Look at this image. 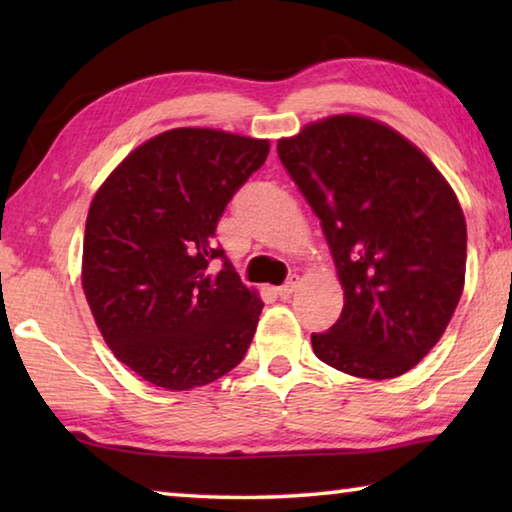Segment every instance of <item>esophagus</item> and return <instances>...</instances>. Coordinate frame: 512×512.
I'll return each instance as SVG.
<instances>
[{"label":"esophagus","instance_id":"34e87169","mask_svg":"<svg viewBox=\"0 0 512 512\" xmlns=\"http://www.w3.org/2000/svg\"><path fill=\"white\" fill-rule=\"evenodd\" d=\"M298 284H300V277H298V275H291L289 280L282 284V287H277V296H280V298H289L291 293L298 289Z\"/></svg>","mask_w":512,"mask_h":512}]
</instances>
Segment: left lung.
<instances>
[{
    "label": "left lung",
    "instance_id": "obj_1",
    "mask_svg": "<svg viewBox=\"0 0 512 512\" xmlns=\"http://www.w3.org/2000/svg\"><path fill=\"white\" fill-rule=\"evenodd\" d=\"M277 155L323 225L345 305L316 357L363 379L411 370L454 316L467 228L454 189L391 126L359 115L314 121Z\"/></svg>",
    "mask_w": 512,
    "mask_h": 512
}]
</instances>
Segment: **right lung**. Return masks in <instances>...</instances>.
<instances>
[{
	"label": "right lung",
	"instance_id": "right-lung-1",
	"mask_svg": "<svg viewBox=\"0 0 512 512\" xmlns=\"http://www.w3.org/2000/svg\"><path fill=\"white\" fill-rule=\"evenodd\" d=\"M268 149V140L173 128L137 146L92 198L85 298L115 357L155 386L210 384L253 341L264 302L241 284L214 232Z\"/></svg>",
	"mask_w": 512,
	"mask_h": 512
}]
</instances>
